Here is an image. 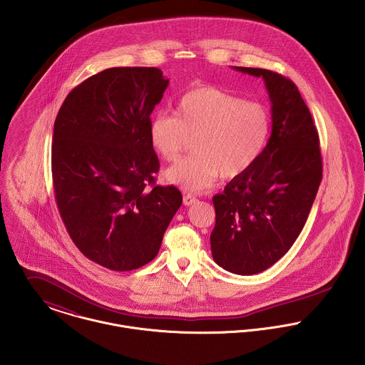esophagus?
I'll list each match as a JSON object with an SVG mask.
<instances>
[{"mask_svg": "<svg viewBox=\"0 0 365 365\" xmlns=\"http://www.w3.org/2000/svg\"><path fill=\"white\" fill-rule=\"evenodd\" d=\"M197 201H198V200H197L194 195H191V194H185V195H184V205H185V207H191V205H194Z\"/></svg>", "mask_w": 365, "mask_h": 365, "instance_id": "obj_1", "label": "esophagus"}]
</instances>
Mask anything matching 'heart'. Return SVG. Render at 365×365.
<instances>
[{
    "label": "heart",
    "mask_w": 365,
    "mask_h": 365,
    "mask_svg": "<svg viewBox=\"0 0 365 365\" xmlns=\"http://www.w3.org/2000/svg\"><path fill=\"white\" fill-rule=\"evenodd\" d=\"M267 108L213 87L185 93L174 116L157 113L149 123V142L167 163L177 161L194 139V156L168 168L165 180L190 191L209 188L222 175L233 180L249 171L268 142Z\"/></svg>",
    "instance_id": "obj_1"
}]
</instances>
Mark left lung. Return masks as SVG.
Returning <instances> with one entry per match:
<instances>
[{
  "label": "left lung",
  "mask_w": 365,
  "mask_h": 365,
  "mask_svg": "<svg viewBox=\"0 0 365 365\" xmlns=\"http://www.w3.org/2000/svg\"><path fill=\"white\" fill-rule=\"evenodd\" d=\"M262 77L271 101V136L257 163L212 198V257L239 275L279 260L295 243L322 181L319 135L298 87L265 68L235 67Z\"/></svg>",
  "instance_id": "1"
}]
</instances>
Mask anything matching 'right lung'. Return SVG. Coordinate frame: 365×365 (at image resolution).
<instances>
[{"mask_svg":"<svg viewBox=\"0 0 365 365\" xmlns=\"http://www.w3.org/2000/svg\"><path fill=\"white\" fill-rule=\"evenodd\" d=\"M168 86L156 67H112L66 97L53 128L56 204L77 249L113 271L153 260L182 204L156 185L150 113Z\"/></svg>","mask_w":365,"mask_h":365,"instance_id":"1","label":"right lung"}]
</instances>
